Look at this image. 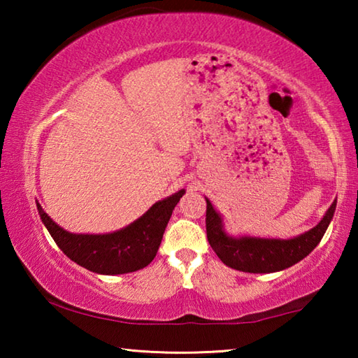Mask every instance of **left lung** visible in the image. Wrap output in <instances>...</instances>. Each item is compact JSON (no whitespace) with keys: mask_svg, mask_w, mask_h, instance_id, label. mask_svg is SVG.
Here are the masks:
<instances>
[{"mask_svg":"<svg viewBox=\"0 0 358 358\" xmlns=\"http://www.w3.org/2000/svg\"><path fill=\"white\" fill-rule=\"evenodd\" d=\"M207 238L222 264L245 273H275L305 259L322 240L336 210V199L325 211L322 220L305 234L294 238H265L252 235H230L224 227L220 211L207 197Z\"/></svg>","mask_w":358,"mask_h":358,"instance_id":"left-lung-1","label":"left lung"}]
</instances>
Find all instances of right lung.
Listing matches in <instances>:
<instances>
[{"mask_svg":"<svg viewBox=\"0 0 358 358\" xmlns=\"http://www.w3.org/2000/svg\"><path fill=\"white\" fill-rule=\"evenodd\" d=\"M186 191L180 189L145 211L120 230L108 234H72L48 216L36 201L39 216L59 250L83 268L99 275H124L147 266L159 250L175 205Z\"/></svg>","mask_w":358,"mask_h":358,"instance_id":"1","label":"right lung"}]
</instances>
